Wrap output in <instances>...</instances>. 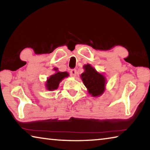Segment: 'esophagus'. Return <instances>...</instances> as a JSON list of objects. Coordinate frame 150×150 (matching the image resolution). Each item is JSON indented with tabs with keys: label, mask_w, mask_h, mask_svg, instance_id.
I'll return each instance as SVG.
<instances>
[{
	"label": "esophagus",
	"mask_w": 150,
	"mask_h": 150,
	"mask_svg": "<svg viewBox=\"0 0 150 150\" xmlns=\"http://www.w3.org/2000/svg\"><path fill=\"white\" fill-rule=\"evenodd\" d=\"M70 74L72 76V77H75L76 74H77V70L76 69H71L70 71Z\"/></svg>",
	"instance_id": "34e87169"
}]
</instances>
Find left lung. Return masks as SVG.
Returning <instances> with one entry per match:
<instances>
[{"mask_svg":"<svg viewBox=\"0 0 150 150\" xmlns=\"http://www.w3.org/2000/svg\"><path fill=\"white\" fill-rule=\"evenodd\" d=\"M85 72L81 75L83 83L87 88L88 93L93 96L103 95L105 90L106 79L103 74L98 73L95 68L89 64L83 66Z\"/></svg>","mask_w":150,"mask_h":150,"instance_id":"1","label":"left lung"}]
</instances>
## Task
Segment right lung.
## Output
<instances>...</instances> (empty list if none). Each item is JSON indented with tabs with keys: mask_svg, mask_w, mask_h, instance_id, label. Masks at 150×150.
<instances>
[{
	"mask_svg": "<svg viewBox=\"0 0 150 150\" xmlns=\"http://www.w3.org/2000/svg\"><path fill=\"white\" fill-rule=\"evenodd\" d=\"M54 70L56 71L54 75H51L47 79L45 87L49 91H54L57 89L58 86L59 85V83L62 81L65 77H67L69 76V73L67 72H59L57 71V68H54Z\"/></svg>",
	"mask_w": 150,
	"mask_h": 150,
	"instance_id": "right-lung-1",
	"label": "right lung"
}]
</instances>
